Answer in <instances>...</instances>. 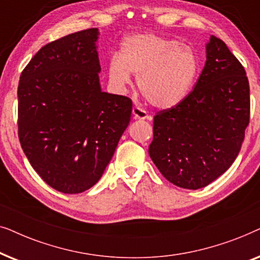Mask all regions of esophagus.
Returning <instances> with one entry per match:
<instances>
[{"label": "esophagus", "instance_id": "obj_1", "mask_svg": "<svg viewBox=\"0 0 260 260\" xmlns=\"http://www.w3.org/2000/svg\"><path fill=\"white\" fill-rule=\"evenodd\" d=\"M133 117L134 119H140V120H144L149 118L148 113L145 112L143 109H141L140 106H135L133 109Z\"/></svg>", "mask_w": 260, "mask_h": 260}]
</instances>
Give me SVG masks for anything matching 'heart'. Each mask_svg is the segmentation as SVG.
Listing matches in <instances>:
<instances>
[{
	"label": "heart",
	"instance_id": "b5f03b06",
	"mask_svg": "<svg viewBox=\"0 0 260 260\" xmlns=\"http://www.w3.org/2000/svg\"><path fill=\"white\" fill-rule=\"evenodd\" d=\"M199 72V59L190 46L154 33L127 37L119 55L108 62V77L115 90L122 92L137 76L140 91L157 109H172L189 95Z\"/></svg>",
	"mask_w": 260,
	"mask_h": 260
}]
</instances>
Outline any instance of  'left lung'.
<instances>
[{
	"mask_svg": "<svg viewBox=\"0 0 260 260\" xmlns=\"http://www.w3.org/2000/svg\"><path fill=\"white\" fill-rule=\"evenodd\" d=\"M248 122L246 72L225 42L211 35L194 90L180 105L154 117L149 155L169 182L199 189L232 166Z\"/></svg>",
	"mask_w": 260,
	"mask_h": 260,
	"instance_id": "8db88e82",
	"label": "left lung"
}]
</instances>
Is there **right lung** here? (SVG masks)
Segmentation results:
<instances>
[{
	"label": "right lung",
	"mask_w": 260,
	"mask_h": 260,
	"mask_svg": "<svg viewBox=\"0 0 260 260\" xmlns=\"http://www.w3.org/2000/svg\"><path fill=\"white\" fill-rule=\"evenodd\" d=\"M98 28L44 46L21 73L19 138L28 161L55 190L90 189L129 125L133 102L103 92Z\"/></svg>",
	"instance_id": "1"
}]
</instances>
